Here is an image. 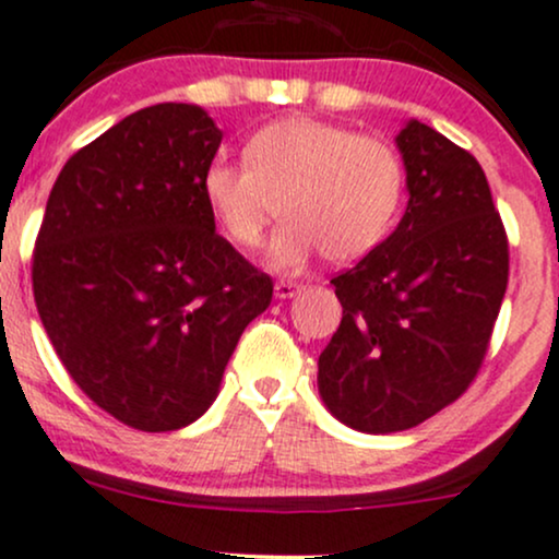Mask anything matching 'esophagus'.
I'll return each instance as SVG.
<instances>
[{
    "mask_svg": "<svg viewBox=\"0 0 559 559\" xmlns=\"http://www.w3.org/2000/svg\"><path fill=\"white\" fill-rule=\"evenodd\" d=\"M298 290H300V285L293 280H280L277 285H274V296L277 298H293Z\"/></svg>",
    "mask_w": 559,
    "mask_h": 559,
    "instance_id": "esophagus-1",
    "label": "esophagus"
}]
</instances>
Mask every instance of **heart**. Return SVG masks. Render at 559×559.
<instances>
[{"mask_svg":"<svg viewBox=\"0 0 559 559\" xmlns=\"http://www.w3.org/2000/svg\"><path fill=\"white\" fill-rule=\"evenodd\" d=\"M399 150L341 123L285 118L250 136L246 160L213 158L203 192L224 235L255 248L280 209L269 263L296 272L322 253L332 263L359 261L391 235L404 200Z\"/></svg>","mask_w":559,"mask_h":559,"instance_id":"1","label":"heart"}]
</instances>
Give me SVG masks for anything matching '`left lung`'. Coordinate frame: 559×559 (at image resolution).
I'll return each mask as SVG.
<instances>
[{"label":"left lung","mask_w":559,"mask_h":559,"mask_svg":"<svg viewBox=\"0 0 559 559\" xmlns=\"http://www.w3.org/2000/svg\"><path fill=\"white\" fill-rule=\"evenodd\" d=\"M396 144L409 205L388 240L332 277L343 319L319 356L322 401L361 432L409 430L467 391L510 280L480 163L419 121Z\"/></svg>","instance_id":"8db88e82"}]
</instances>
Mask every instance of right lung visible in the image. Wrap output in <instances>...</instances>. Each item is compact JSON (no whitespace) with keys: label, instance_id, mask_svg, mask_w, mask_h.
Masks as SVG:
<instances>
[{"label":"right lung","instance_id":"obj_1","mask_svg":"<svg viewBox=\"0 0 559 559\" xmlns=\"http://www.w3.org/2000/svg\"><path fill=\"white\" fill-rule=\"evenodd\" d=\"M203 108L131 112L62 166L36 235L34 300L62 367L144 432L195 423L274 282L216 231Z\"/></svg>","mask_w":559,"mask_h":559}]
</instances>
